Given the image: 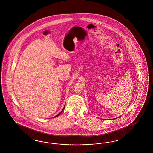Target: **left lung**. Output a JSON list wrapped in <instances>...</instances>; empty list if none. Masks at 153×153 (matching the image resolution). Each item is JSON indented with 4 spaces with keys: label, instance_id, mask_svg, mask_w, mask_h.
<instances>
[{
    "label": "left lung",
    "instance_id": "1",
    "mask_svg": "<svg viewBox=\"0 0 153 153\" xmlns=\"http://www.w3.org/2000/svg\"><path fill=\"white\" fill-rule=\"evenodd\" d=\"M113 120H114V119H113Z\"/></svg>",
    "mask_w": 153,
    "mask_h": 153
}]
</instances>
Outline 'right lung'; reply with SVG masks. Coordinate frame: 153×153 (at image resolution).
Segmentation results:
<instances>
[{
    "mask_svg": "<svg viewBox=\"0 0 153 153\" xmlns=\"http://www.w3.org/2000/svg\"><path fill=\"white\" fill-rule=\"evenodd\" d=\"M64 109H65V107H64V108H63V110H62V111H61V112H60V113H59V114H58V115H56V116H55V117H58V116H59V115L60 114H61V113H62V112H63V110H64Z\"/></svg>",
    "mask_w": 153,
    "mask_h": 153,
    "instance_id": "right-lung-1",
    "label": "right lung"
}]
</instances>
